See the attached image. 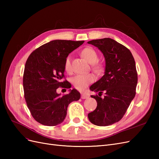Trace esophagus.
<instances>
[{
  "mask_svg": "<svg viewBox=\"0 0 159 159\" xmlns=\"http://www.w3.org/2000/svg\"><path fill=\"white\" fill-rule=\"evenodd\" d=\"M81 99H88L89 98V95L88 94H86L85 93H82L81 94Z\"/></svg>",
  "mask_w": 159,
  "mask_h": 159,
  "instance_id": "obj_1",
  "label": "esophagus"
}]
</instances>
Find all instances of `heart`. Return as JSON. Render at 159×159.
I'll return each instance as SVG.
<instances>
[{"mask_svg":"<svg viewBox=\"0 0 159 159\" xmlns=\"http://www.w3.org/2000/svg\"><path fill=\"white\" fill-rule=\"evenodd\" d=\"M81 54L89 64H91V68L95 72H101L102 71L103 65L98 61V54L93 48H85L81 50ZM64 69L68 73H70L71 71L70 56H68L66 58L64 62ZM95 80V77L92 74H78L72 78L71 82L75 89L82 91L87 88L90 84L93 83Z\"/></svg>","mask_w":159,"mask_h":159,"instance_id":"obj_1","label":"heart"}]
</instances>
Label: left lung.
<instances>
[{
	"instance_id": "8db88e82",
	"label": "left lung",
	"mask_w": 159,
	"mask_h": 159,
	"mask_svg": "<svg viewBox=\"0 0 159 159\" xmlns=\"http://www.w3.org/2000/svg\"><path fill=\"white\" fill-rule=\"evenodd\" d=\"M88 43L98 47L105 59V74L90 87L98 93L91 96L98 105L88 118L95 125H111L123 118L135 96L138 80L135 61L127 48L111 38Z\"/></svg>"
}]
</instances>
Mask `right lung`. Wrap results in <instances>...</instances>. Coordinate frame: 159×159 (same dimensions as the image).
Segmentation results:
<instances>
[{"mask_svg":"<svg viewBox=\"0 0 159 159\" xmlns=\"http://www.w3.org/2000/svg\"><path fill=\"white\" fill-rule=\"evenodd\" d=\"M84 41L52 40L34 50L26 60L23 75L25 98L33 118L47 126L64 121L68 105L80 98L76 89L68 94L57 93L58 88L69 89L64 76V62L70 53Z\"/></svg>","mask_w":159,"mask_h":159,"instance_id":"obj_1","label":"right lung"}]
</instances>
